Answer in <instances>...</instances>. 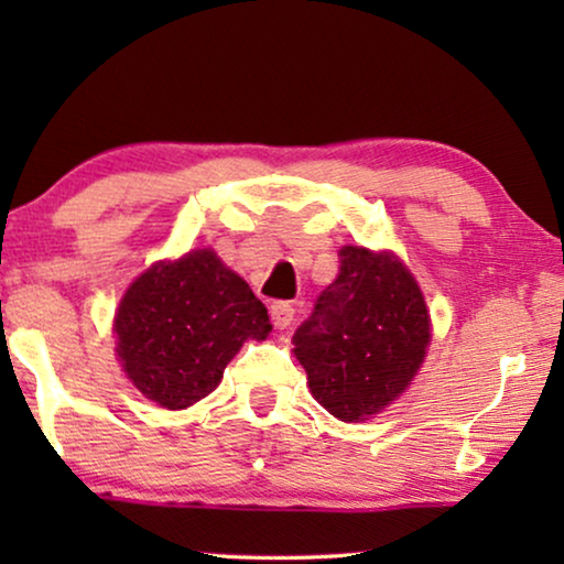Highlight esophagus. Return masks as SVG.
Instances as JSON below:
<instances>
[{
  "instance_id": "34e87169",
  "label": "esophagus",
  "mask_w": 564,
  "mask_h": 564,
  "mask_svg": "<svg viewBox=\"0 0 564 564\" xmlns=\"http://www.w3.org/2000/svg\"><path fill=\"white\" fill-rule=\"evenodd\" d=\"M269 315H272L274 328H288L292 318H295V307H292L288 300H276V303L269 305Z\"/></svg>"
}]
</instances>
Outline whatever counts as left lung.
Instances as JSON below:
<instances>
[{
  "label": "left lung",
  "instance_id": "1",
  "mask_svg": "<svg viewBox=\"0 0 564 564\" xmlns=\"http://www.w3.org/2000/svg\"><path fill=\"white\" fill-rule=\"evenodd\" d=\"M338 274L295 330L313 398L346 423L380 413L419 372L431 338L426 303L392 253L338 251Z\"/></svg>",
  "mask_w": 564,
  "mask_h": 564
}]
</instances>
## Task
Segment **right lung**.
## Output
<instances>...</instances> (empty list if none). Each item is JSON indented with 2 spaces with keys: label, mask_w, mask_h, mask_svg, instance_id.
<instances>
[{
  "label": "right lung",
  "mask_w": 564,
  "mask_h": 564,
  "mask_svg": "<svg viewBox=\"0 0 564 564\" xmlns=\"http://www.w3.org/2000/svg\"><path fill=\"white\" fill-rule=\"evenodd\" d=\"M269 330L261 300L207 249L153 264L130 284L115 315L128 377L169 411L210 395L246 338L264 341Z\"/></svg>",
  "instance_id": "1"
}]
</instances>
